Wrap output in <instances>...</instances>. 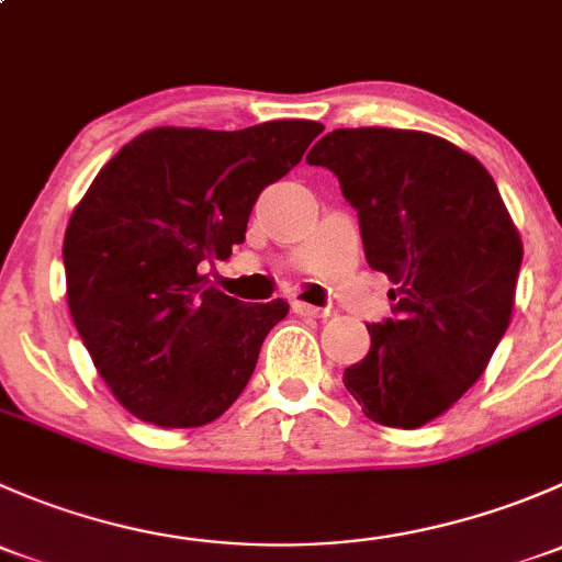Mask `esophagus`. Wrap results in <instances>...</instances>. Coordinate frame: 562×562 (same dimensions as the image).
<instances>
[{
	"mask_svg": "<svg viewBox=\"0 0 562 562\" xmlns=\"http://www.w3.org/2000/svg\"><path fill=\"white\" fill-rule=\"evenodd\" d=\"M293 313H299V315H304V317H326L328 315V310H323V307H313V304H304V302H293Z\"/></svg>",
	"mask_w": 562,
	"mask_h": 562,
	"instance_id": "1",
	"label": "esophagus"
}]
</instances>
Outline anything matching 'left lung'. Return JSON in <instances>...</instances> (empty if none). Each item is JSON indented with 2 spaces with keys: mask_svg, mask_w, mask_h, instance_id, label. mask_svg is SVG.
<instances>
[{
  "mask_svg": "<svg viewBox=\"0 0 562 562\" xmlns=\"http://www.w3.org/2000/svg\"><path fill=\"white\" fill-rule=\"evenodd\" d=\"M307 162L337 176L367 263L396 285L394 317L367 323L370 350L345 389L383 427H424L484 375L512 323L522 266L512 214L473 155L418 130H334Z\"/></svg>",
  "mask_w": 562,
  "mask_h": 562,
  "instance_id": "8db88e82",
  "label": "left lung"
}]
</instances>
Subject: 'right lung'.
Returning a JSON list of instances; mask_svg holds the SVG:
<instances>
[{
  "mask_svg": "<svg viewBox=\"0 0 562 562\" xmlns=\"http://www.w3.org/2000/svg\"><path fill=\"white\" fill-rule=\"evenodd\" d=\"M321 133L307 119L155 127L94 176L61 247L67 304L105 386L140 422L203 427L245 391L288 302L225 296L206 269L245 241L260 190Z\"/></svg>",
  "mask_w": 562,
  "mask_h": 562,
  "instance_id": "right-lung-1",
  "label": "right lung"
}]
</instances>
